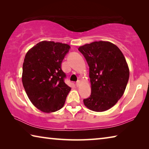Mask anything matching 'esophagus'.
<instances>
[{"label": "esophagus", "mask_w": 149, "mask_h": 149, "mask_svg": "<svg viewBox=\"0 0 149 149\" xmlns=\"http://www.w3.org/2000/svg\"><path fill=\"white\" fill-rule=\"evenodd\" d=\"M80 80H78V81L76 82V86H77V87L79 86V84H80Z\"/></svg>", "instance_id": "1"}]
</instances>
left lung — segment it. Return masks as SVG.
Listing matches in <instances>:
<instances>
[{"mask_svg":"<svg viewBox=\"0 0 149 149\" xmlns=\"http://www.w3.org/2000/svg\"><path fill=\"white\" fill-rule=\"evenodd\" d=\"M90 68L91 95L83 101L90 110L103 112L117 103L124 94L130 71L118 47L105 41L93 42L79 47Z\"/></svg>","mask_w":149,"mask_h":149,"instance_id":"8db88e82","label":"left lung"}]
</instances>
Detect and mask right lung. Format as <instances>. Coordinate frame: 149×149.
Here are the masks:
<instances>
[{"mask_svg":"<svg viewBox=\"0 0 149 149\" xmlns=\"http://www.w3.org/2000/svg\"><path fill=\"white\" fill-rule=\"evenodd\" d=\"M70 47L66 44L42 41L25 55L22 82L29 99L44 113L63 107L70 88L65 84L66 74L61 63Z\"/></svg>","mask_w":149,"mask_h":149,"instance_id":"obj_1","label":"right lung"}]
</instances>
